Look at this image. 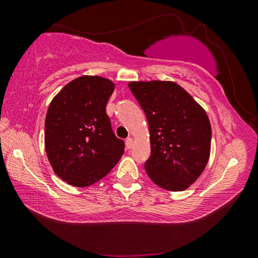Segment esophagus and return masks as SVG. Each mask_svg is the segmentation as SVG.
Listing matches in <instances>:
<instances>
[{
	"label": "esophagus",
	"instance_id": "1",
	"mask_svg": "<svg viewBox=\"0 0 258 258\" xmlns=\"http://www.w3.org/2000/svg\"><path fill=\"white\" fill-rule=\"evenodd\" d=\"M125 147H126V149H132V148L134 147V140L132 139V137H129V139L125 140Z\"/></svg>",
	"mask_w": 258,
	"mask_h": 258
}]
</instances>
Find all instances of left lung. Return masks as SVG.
Listing matches in <instances>:
<instances>
[{
	"instance_id": "left-lung-1",
	"label": "left lung",
	"mask_w": 258,
	"mask_h": 258,
	"mask_svg": "<svg viewBox=\"0 0 258 258\" xmlns=\"http://www.w3.org/2000/svg\"><path fill=\"white\" fill-rule=\"evenodd\" d=\"M128 86L149 124L148 176L169 191L188 189L209 161L211 125L206 110L171 81H134Z\"/></svg>"
}]
</instances>
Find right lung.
<instances>
[{"label": "right lung", "mask_w": 258, "mask_h": 258, "mask_svg": "<svg viewBox=\"0 0 258 258\" xmlns=\"http://www.w3.org/2000/svg\"><path fill=\"white\" fill-rule=\"evenodd\" d=\"M112 81L84 75L59 90L44 123L45 153L52 170L68 184L84 188L109 174L124 153L105 107Z\"/></svg>", "instance_id": "1"}]
</instances>
